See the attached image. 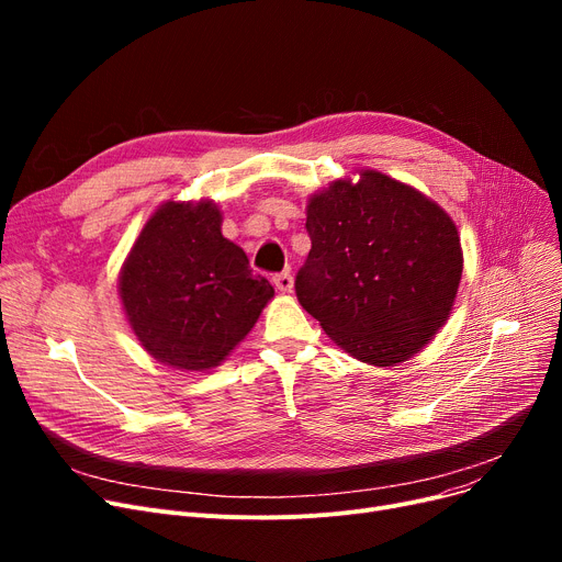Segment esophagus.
Wrapping results in <instances>:
<instances>
[{"mask_svg": "<svg viewBox=\"0 0 562 562\" xmlns=\"http://www.w3.org/2000/svg\"><path fill=\"white\" fill-rule=\"evenodd\" d=\"M273 284H276V289H278V291L286 293V291H291V289H293V278H291V273H289V271H284V273L273 276Z\"/></svg>", "mask_w": 562, "mask_h": 562, "instance_id": "esophagus-1", "label": "esophagus"}]
</instances>
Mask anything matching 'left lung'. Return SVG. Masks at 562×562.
Returning <instances> with one entry per match:
<instances>
[{
	"label": "left lung",
	"mask_w": 562,
	"mask_h": 562,
	"mask_svg": "<svg viewBox=\"0 0 562 562\" xmlns=\"http://www.w3.org/2000/svg\"><path fill=\"white\" fill-rule=\"evenodd\" d=\"M312 250L299 303L348 356L396 367L449 318L462 278L460 234L437 202L390 175L362 170L307 202Z\"/></svg>",
	"instance_id": "1"
}]
</instances>
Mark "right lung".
<instances>
[{
  "label": "right lung",
  "mask_w": 562,
  "mask_h": 562,
  "mask_svg": "<svg viewBox=\"0 0 562 562\" xmlns=\"http://www.w3.org/2000/svg\"><path fill=\"white\" fill-rule=\"evenodd\" d=\"M212 200L166 202L132 246L117 291L140 346L168 367H218L273 299L246 252L221 232Z\"/></svg>",
  "instance_id": "right-lung-1"
}]
</instances>
